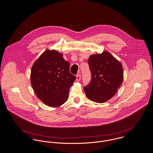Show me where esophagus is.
<instances>
[{
    "label": "esophagus",
    "instance_id": "esophagus-1",
    "mask_svg": "<svg viewBox=\"0 0 153 153\" xmlns=\"http://www.w3.org/2000/svg\"><path fill=\"white\" fill-rule=\"evenodd\" d=\"M81 75L80 74H78L76 75V81H79L80 79H81Z\"/></svg>",
    "mask_w": 153,
    "mask_h": 153
}]
</instances>
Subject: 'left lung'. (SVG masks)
<instances>
[{"instance_id":"1","label":"left lung","mask_w":153,"mask_h":153,"mask_svg":"<svg viewBox=\"0 0 153 153\" xmlns=\"http://www.w3.org/2000/svg\"><path fill=\"white\" fill-rule=\"evenodd\" d=\"M88 62L91 81L84 88L85 94L92 101L105 102L116 94L123 83V66L107 51L91 55Z\"/></svg>"}]
</instances>
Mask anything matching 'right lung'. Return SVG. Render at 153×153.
<instances>
[{"instance_id":"obj_1","label":"right lung","mask_w":153,"mask_h":153,"mask_svg":"<svg viewBox=\"0 0 153 153\" xmlns=\"http://www.w3.org/2000/svg\"><path fill=\"white\" fill-rule=\"evenodd\" d=\"M69 63L61 53L46 50L33 64L30 82L37 97L51 107L64 104L76 79L69 72Z\"/></svg>"}]
</instances>
